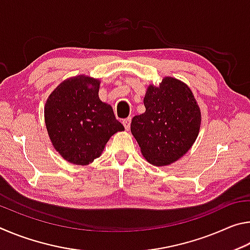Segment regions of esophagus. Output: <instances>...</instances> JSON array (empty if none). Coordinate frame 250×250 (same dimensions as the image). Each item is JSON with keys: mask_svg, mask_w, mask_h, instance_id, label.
I'll list each match as a JSON object with an SVG mask.
<instances>
[{"mask_svg": "<svg viewBox=\"0 0 250 250\" xmlns=\"http://www.w3.org/2000/svg\"><path fill=\"white\" fill-rule=\"evenodd\" d=\"M122 124H124V125H125V129L126 131H129L130 125H131V118H126V119H125L124 121H122Z\"/></svg>", "mask_w": 250, "mask_h": 250, "instance_id": "esophagus-1", "label": "esophagus"}]
</instances>
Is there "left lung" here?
<instances>
[{
    "instance_id": "8db88e82",
    "label": "left lung",
    "mask_w": 250,
    "mask_h": 250,
    "mask_svg": "<svg viewBox=\"0 0 250 250\" xmlns=\"http://www.w3.org/2000/svg\"><path fill=\"white\" fill-rule=\"evenodd\" d=\"M143 104L146 112L133 117L131 133L147 162L168 166L195 142L202 121L200 107L188 84L173 77H164L158 87L150 84Z\"/></svg>"
}]
</instances>
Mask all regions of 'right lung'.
<instances>
[{
  "mask_svg": "<svg viewBox=\"0 0 250 250\" xmlns=\"http://www.w3.org/2000/svg\"><path fill=\"white\" fill-rule=\"evenodd\" d=\"M99 79L79 75L56 87L45 104L50 141L67 162L88 166L99 158L111 135L125 128L112 107L99 99Z\"/></svg>",
  "mask_w": 250,
  "mask_h": 250,
  "instance_id": "add662e5",
  "label": "right lung"
}]
</instances>
